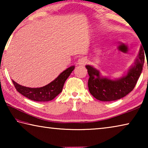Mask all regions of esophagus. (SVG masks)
I'll return each instance as SVG.
<instances>
[{
	"instance_id": "1",
	"label": "esophagus",
	"mask_w": 148,
	"mask_h": 148,
	"mask_svg": "<svg viewBox=\"0 0 148 148\" xmlns=\"http://www.w3.org/2000/svg\"><path fill=\"white\" fill-rule=\"evenodd\" d=\"M87 59L85 58V57H82V58L78 59V61H77V64L81 65V66H84L87 63Z\"/></svg>"
}]
</instances>
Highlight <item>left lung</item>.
<instances>
[{"label": "left lung", "instance_id": "left-lung-1", "mask_svg": "<svg viewBox=\"0 0 148 148\" xmlns=\"http://www.w3.org/2000/svg\"><path fill=\"white\" fill-rule=\"evenodd\" d=\"M144 59V52L141 47L134 64L127 74L115 80L102 76L98 70L86 65L89 76L88 87L90 93L101 101H116L126 96L136 86L142 73Z\"/></svg>", "mask_w": 148, "mask_h": 148}]
</instances>
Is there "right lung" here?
Here are the masks:
<instances>
[{"label": "right lung", "instance_id": "1", "mask_svg": "<svg viewBox=\"0 0 148 148\" xmlns=\"http://www.w3.org/2000/svg\"><path fill=\"white\" fill-rule=\"evenodd\" d=\"M74 66L69 67L60 74L51 83L38 88L22 86L14 80H12V82L17 91L29 99L37 102L49 101L53 100L62 91L65 81L74 71Z\"/></svg>", "mask_w": 148, "mask_h": 148}]
</instances>
